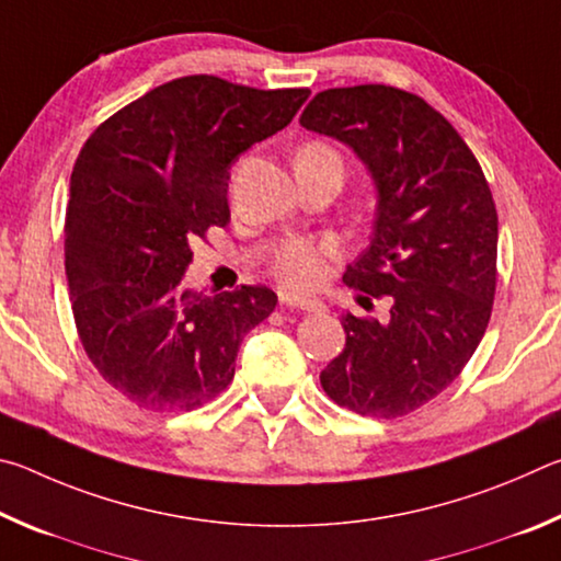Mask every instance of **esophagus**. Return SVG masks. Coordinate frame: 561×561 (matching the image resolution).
Listing matches in <instances>:
<instances>
[{
  "mask_svg": "<svg viewBox=\"0 0 561 561\" xmlns=\"http://www.w3.org/2000/svg\"><path fill=\"white\" fill-rule=\"evenodd\" d=\"M279 304L282 307H291V309H301V311H314V314L324 309V304L321 301L301 297V294H294V291H279Z\"/></svg>",
  "mask_w": 561,
  "mask_h": 561,
  "instance_id": "1",
  "label": "esophagus"
}]
</instances>
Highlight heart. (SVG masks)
Listing matches in <instances>:
<instances>
[{
	"label": "heart",
	"mask_w": 561,
	"mask_h": 561,
	"mask_svg": "<svg viewBox=\"0 0 561 561\" xmlns=\"http://www.w3.org/2000/svg\"><path fill=\"white\" fill-rule=\"evenodd\" d=\"M304 150H327L321 146H309ZM331 153V150H327ZM334 254L331 242H314V240H291L274 254L272 270L279 282L294 289H309L324 279L327 260Z\"/></svg>",
	"instance_id": "heart-1"
}]
</instances>
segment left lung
Instances as JSON below:
<instances>
[{"instance_id": "obj_1", "label": "left lung", "mask_w": 561, "mask_h": 561, "mask_svg": "<svg viewBox=\"0 0 561 561\" xmlns=\"http://www.w3.org/2000/svg\"><path fill=\"white\" fill-rule=\"evenodd\" d=\"M299 123L348 146L371 175V242L344 282L391 301L388 321L341 317L346 346L321 386L358 415H405L445 391L485 336L497 282L490 185L458 130L401 89L321 91Z\"/></svg>"}]
</instances>
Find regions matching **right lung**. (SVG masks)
<instances>
[{"instance_id": "right-lung-1", "label": "right lung", "mask_w": 561, "mask_h": 561, "mask_svg": "<svg viewBox=\"0 0 561 561\" xmlns=\"http://www.w3.org/2000/svg\"><path fill=\"white\" fill-rule=\"evenodd\" d=\"M307 99L185 76L113 113L81 148L64 227L73 321L103 381L130 403L213 401L232 383L247 331L277 307L267 287L205 297L183 277L197 237L230 222L234 160Z\"/></svg>"}]
</instances>
